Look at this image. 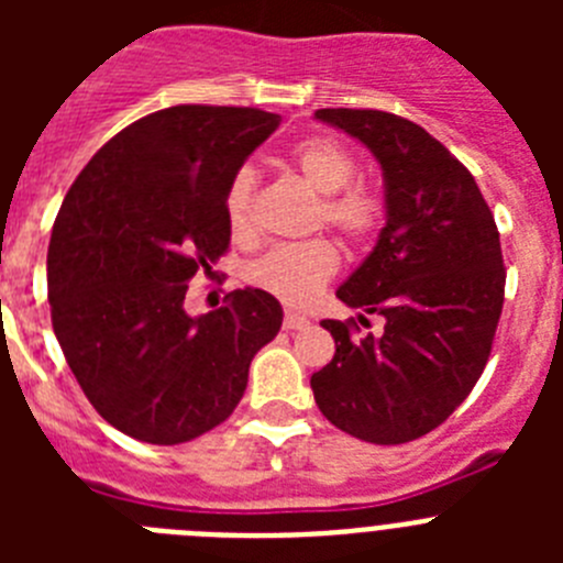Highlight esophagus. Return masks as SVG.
I'll return each instance as SVG.
<instances>
[{
    "label": "esophagus",
    "mask_w": 563,
    "mask_h": 563,
    "mask_svg": "<svg viewBox=\"0 0 563 563\" xmlns=\"http://www.w3.org/2000/svg\"><path fill=\"white\" fill-rule=\"evenodd\" d=\"M307 324H310V321H307L301 312H292V310L285 312V330H301V327Z\"/></svg>",
    "instance_id": "esophagus-1"
}]
</instances>
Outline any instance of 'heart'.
<instances>
[{
	"mask_svg": "<svg viewBox=\"0 0 563 563\" xmlns=\"http://www.w3.org/2000/svg\"><path fill=\"white\" fill-rule=\"evenodd\" d=\"M292 163L312 191L324 194L318 208V225L327 222L350 242H363L380 228L383 202L375 191L352 183L357 163L335 137H307L292 148ZM258 174L253 166L233 172L225 188V220L233 233L245 236L253 228V200ZM338 271V251L330 239H307L276 245L247 267V278L258 290L282 298L285 305H305Z\"/></svg>",
	"mask_w": 563,
	"mask_h": 563,
	"instance_id": "1",
	"label": "heart"
}]
</instances>
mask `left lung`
<instances>
[{
    "instance_id": "1",
    "label": "left lung",
    "mask_w": 563,
    "mask_h": 563,
    "mask_svg": "<svg viewBox=\"0 0 563 563\" xmlns=\"http://www.w3.org/2000/svg\"><path fill=\"white\" fill-rule=\"evenodd\" d=\"M316 118L375 154L386 225L338 287L346 307L383 316V330L321 321L335 357L310 377L312 395L335 429L400 445L449 420L485 369L505 301L499 231L471 172L422 126L377 109Z\"/></svg>"
}]
</instances>
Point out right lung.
Masks as SVG:
<instances>
[{
    "mask_svg": "<svg viewBox=\"0 0 563 563\" xmlns=\"http://www.w3.org/2000/svg\"><path fill=\"white\" fill-rule=\"evenodd\" d=\"M251 107L180 103L103 143L67 191L47 251V296L69 369L123 434L177 445L231 417L251 361L282 327L265 290L188 316V282L231 242L225 188L278 129Z\"/></svg>",
    "mask_w": 563,
    "mask_h": 563,
    "instance_id": "1",
    "label": "right lung"
}]
</instances>
